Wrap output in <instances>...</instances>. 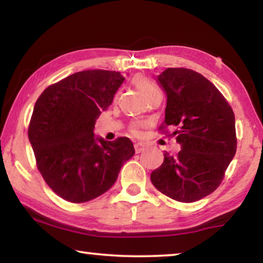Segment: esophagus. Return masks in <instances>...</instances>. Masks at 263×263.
I'll list each match as a JSON object with an SVG mask.
<instances>
[{"instance_id":"34e87169","label":"esophagus","mask_w":263,"mask_h":263,"mask_svg":"<svg viewBox=\"0 0 263 263\" xmlns=\"http://www.w3.org/2000/svg\"><path fill=\"white\" fill-rule=\"evenodd\" d=\"M134 147H135V152L136 153H141L142 151H145L147 145H146V143H143V142H138V143H135Z\"/></svg>"}]
</instances>
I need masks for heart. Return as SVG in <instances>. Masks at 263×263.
Returning a JSON list of instances; mask_svg holds the SVG:
<instances>
[{"instance_id": "1", "label": "heart", "mask_w": 263, "mask_h": 263, "mask_svg": "<svg viewBox=\"0 0 263 263\" xmlns=\"http://www.w3.org/2000/svg\"><path fill=\"white\" fill-rule=\"evenodd\" d=\"M134 85L139 88V91L141 92L143 96L147 97V98H149L151 96L159 91L152 81L148 80V79L145 77H141V75H139V77H136L134 79ZM132 133L133 134H139V125H133Z\"/></svg>"}]
</instances>
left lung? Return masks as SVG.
<instances>
[{"label": "left lung", "mask_w": 263, "mask_h": 263, "mask_svg": "<svg viewBox=\"0 0 263 263\" xmlns=\"http://www.w3.org/2000/svg\"><path fill=\"white\" fill-rule=\"evenodd\" d=\"M166 92L165 124L181 145L177 156L151 174L153 185L179 202H194L220 184L236 154L235 114L210 80L185 68H167L158 75Z\"/></svg>", "instance_id": "8db88e82"}]
</instances>
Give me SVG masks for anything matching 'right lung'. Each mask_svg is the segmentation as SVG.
I'll use <instances>...</instances> for the list:
<instances>
[{
  "label": "right lung",
  "mask_w": 263,
  "mask_h": 263,
  "mask_svg": "<svg viewBox=\"0 0 263 263\" xmlns=\"http://www.w3.org/2000/svg\"><path fill=\"white\" fill-rule=\"evenodd\" d=\"M124 79L114 70L78 71L49 86L34 104L28 140L38 170L69 202H87L107 192L135 154L128 138L106 141L95 135L96 121Z\"/></svg>",
  "instance_id": "obj_1"
}]
</instances>
